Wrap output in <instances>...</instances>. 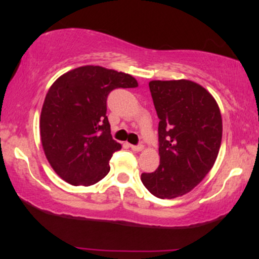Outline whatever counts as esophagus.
Returning <instances> with one entry per match:
<instances>
[{"instance_id": "obj_1", "label": "esophagus", "mask_w": 259, "mask_h": 259, "mask_svg": "<svg viewBox=\"0 0 259 259\" xmlns=\"http://www.w3.org/2000/svg\"><path fill=\"white\" fill-rule=\"evenodd\" d=\"M130 147H132V150H134V151H142L144 150V146H142V145H130Z\"/></svg>"}]
</instances>
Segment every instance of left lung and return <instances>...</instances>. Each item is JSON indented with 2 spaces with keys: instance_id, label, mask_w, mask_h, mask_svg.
Masks as SVG:
<instances>
[{
  "instance_id": "1",
  "label": "left lung",
  "mask_w": 259,
  "mask_h": 259,
  "mask_svg": "<svg viewBox=\"0 0 259 259\" xmlns=\"http://www.w3.org/2000/svg\"><path fill=\"white\" fill-rule=\"evenodd\" d=\"M150 91L159 118V167L142 173L153 196L175 198L203 180L221 148L222 114L214 97L191 80H152Z\"/></svg>"
}]
</instances>
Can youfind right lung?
Returning a JSON list of instances; mask_svg holds the SVG:
<instances>
[{
    "instance_id": "1",
    "label": "right lung",
    "mask_w": 259,
    "mask_h": 259,
    "mask_svg": "<svg viewBox=\"0 0 259 259\" xmlns=\"http://www.w3.org/2000/svg\"><path fill=\"white\" fill-rule=\"evenodd\" d=\"M132 75L84 65L53 82L41 109L40 135L53 170L72 185L90 186L108 174L121 145L112 139L107 97L114 89L136 88Z\"/></svg>"
}]
</instances>
